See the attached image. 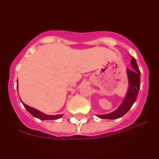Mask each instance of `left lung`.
Instances as JSON below:
<instances>
[{
    "label": "left lung",
    "instance_id": "1",
    "mask_svg": "<svg viewBox=\"0 0 159 159\" xmlns=\"http://www.w3.org/2000/svg\"><path fill=\"white\" fill-rule=\"evenodd\" d=\"M130 64H131L133 69L130 70L128 68L127 69L129 83L128 91H127V95L125 96L122 104L113 112L106 114V115H97L99 118L107 119H116L121 118L130 110L132 105L135 102L140 88V71L138 67L136 60L134 57H132Z\"/></svg>",
    "mask_w": 159,
    "mask_h": 159
}]
</instances>
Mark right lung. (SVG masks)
Returning <instances> with one entry per match:
<instances>
[{"mask_svg": "<svg viewBox=\"0 0 159 159\" xmlns=\"http://www.w3.org/2000/svg\"><path fill=\"white\" fill-rule=\"evenodd\" d=\"M22 102V101H21ZM23 103L24 107L26 108V110L34 116V117L38 118V119H41V120H53V119H58L60 118H61L63 116V115H57V116H48V115H46V114L43 113V112L40 111L36 110L35 108L32 107H29L28 105H26L25 103Z\"/></svg>", "mask_w": 159, "mask_h": 159, "instance_id": "right-lung-1", "label": "right lung"}]
</instances>
